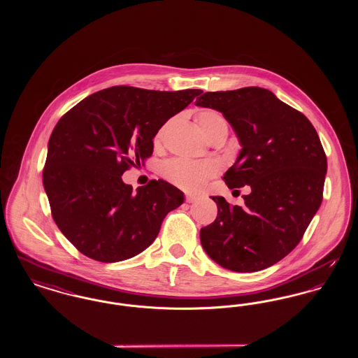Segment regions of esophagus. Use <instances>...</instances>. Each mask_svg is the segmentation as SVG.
<instances>
[{"label":"esophagus","instance_id":"1","mask_svg":"<svg viewBox=\"0 0 358 358\" xmlns=\"http://www.w3.org/2000/svg\"><path fill=\"white\" fill-rule=\"evenodd\" d=\"M199 200V196H194V194H187V203H196Z\"/></svg>","mask_w":358,"mask_h":358}]
</instances>
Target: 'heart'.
I'll use <instances>...</instances> for the list:
<instances>
[{
    "label": "heart",
    "mask_w": 358,
    "mask_h": 358,
    "mask_svg": "<svg viewBox=\"0 0 358 358\" xmlns=\"http://www.w3.org/2000/svg\"><path fill=\"white\" fill-rule=\"evenodd\" d=\"M197 124L206 139H209L219 130L227 129V123L222 115L210 108L201 110L197 117ZM165 126L155 136V145L161 142ZM217 171L216 165L212 161H190L184 158H173L161 166V174L173 185L184 190H197L204 187L206 181L212 178Z\"/></svg>",
    "instance_id": "1"
}]
</instances>
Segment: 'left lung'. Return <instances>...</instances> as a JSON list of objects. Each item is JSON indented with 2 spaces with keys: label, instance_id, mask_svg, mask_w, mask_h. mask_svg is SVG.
Here are the masks:
<instances>
[{
  "label": "left lung",
  "instance_id": "obj_1",
  "mask_svg": "<svg viewBox=\"0 0 358 358\" xmlns=\"http://www.w3.org/2000/svg\"><path fill=\"white\" fill-rule=\"evenodd\" d=\"M196 106L220 111L241 145L225 184L251 187L243 206L212 196L217 217L200 231L203 248L227 270H264L298 245L321 206L327 161L320 136L302 113L260 87L205 92Z\"/></svg>",
  "mask_w": 358,
  "mask_h": 358
}]
</instances>
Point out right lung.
I'll return each mask as SVG.
<instances>
[{"label":"right lung","mask_w":358,"mask_h":358,"mask_svg":"<svg viewBox=\"0 0 358 358\" xmlns=\"http://www.w3.org/2000/svg\"><path fill=\"white\" fill-rule=\"evenodd\" d=\"M201 92L117 85L87 96L57 122L43 184L53 220L83 255L114 263L141 254L184 203V193L164 180L134 193L122 174L153 154L158 130Z\"/></svg>","instance_id":"add662e5"}]
</instances>
